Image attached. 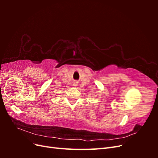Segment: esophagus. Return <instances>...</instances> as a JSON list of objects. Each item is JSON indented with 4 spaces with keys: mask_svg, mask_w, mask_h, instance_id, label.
<instances>
[{
    "mask_svg": "<svg viewBox=\"0 0 158 158\" xmlns=\"http://www.w3.org/2000/svg\"><path fill=\"white\" fill-rule=\"evenodd\" d=\"M74 85H76V83H75V84Z\"/></svg>",
    "mask_w": 158,
    "mask_h": 158,
    "instance_id": "34e87169",
    "label": "esophagus"
}]
</instances>
